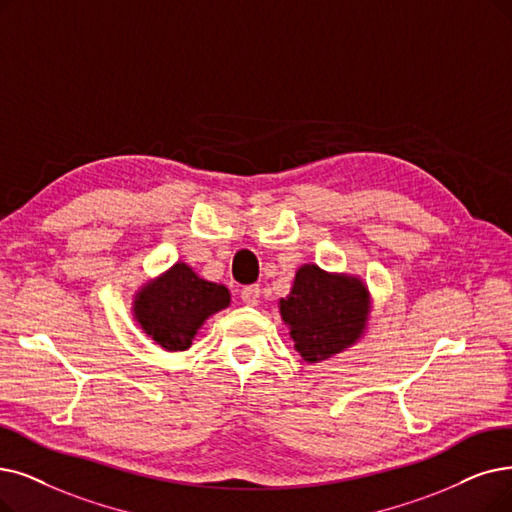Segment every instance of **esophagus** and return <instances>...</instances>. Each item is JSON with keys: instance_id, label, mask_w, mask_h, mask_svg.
Instances as JSON below:
<instances>
[{"instance_id": "obj_1", "label": "esophagus", "mask_w": 512, "mask_h": 512, "mask_svg": "<svg viewBox=\"0 0 512 512\" xmlns=\"http://www.w3.org/2000/svg\"><path fill=\"white\" fill-rule=\"evenodd\" d=\"M241 300L248 306H256L260 302V288L258 285H245L241 290Z\"/></svg>"}]
</instances>
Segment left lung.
Listing matches in <instances>:
<instances>
[{
  "mask_svg": "<svg viewBox=\"0 0 512 512\" xmlns=\"http://www.w3.org/2000/svg\"><path fill=\"white\" fill-rule=\"evenodd\" d=\"M370 294L355 277L330 275L315 264L298 269L288 298L279 300L283 321L304 361H321L351 346L363 332Z\"/></svg>",
  "mask_w": 512,
  "mask_h": 512,
  "instance_id": "8db88e82",
  "label": "left lung"
}]
</instances>
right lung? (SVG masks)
I'll use <instances>...</instances> for the list:
<instances>
[{
    "mask_svg": "<svg viewBox=\"0 0 512 512\" xmlns=\"http://www.w3.org/2000/svg\"><path fill=\"white\" fill-rule=\"evenodd\" d=\"M229 302L231 294L224 285L201 279L185 262H178L136 294L134 315L161 349L185 351L203 321L227 309Z\"/></svg>",
    "mask_w": 512,
    "mask_h": 512,
    "instance_id": "right-lung-1",
    "label": "right lung"
}]
</instances>
